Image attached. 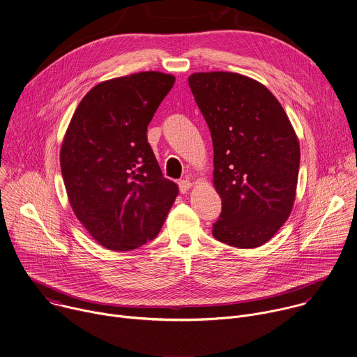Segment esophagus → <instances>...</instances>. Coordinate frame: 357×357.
Returning <instances> with one entry per match:
<instances>
[{"mask_svg":"<svg viewBox=\"0 0 357 357\" xmlns=\"http://www.w3.org/2000/svg\"><path fill=\"white\" fill-rule=\"evenodd\" d=\"M179 190L182 192V193H186L190 188H192V182H189L188 179H182V181H179Z\"/></svg>","mask_w":357,"mask_h":357,"instance_id":"esophagus-1","label":"esophagus"}]
</instances>
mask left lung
Instances as JSON below:
<instances>
[{"mask_svg":"<svg viewBox=\"0 0 357 357\" xmlns=\"http://www.w3.org/2000/svg\"><path fill=\"white\" fill-rule=\"evenodd\" d=\"M188 81L213 140V185L222 204L213 236L241 250L261 247L296 200L297 135L280 102L257 79L211 71Z\"/></svg>","mask_w":357,"mask_h":357,"instance_id":"1","label":"left lung"}]
</instances>
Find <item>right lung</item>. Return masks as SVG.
<instances>
[{
    "label": "right lung",
    "mask_w": 357,
    "mask_h": 357,
    "mask_svg": "<svg viewBox=\"0 0 357 357\" xmlns=\"http://www.w3.org/2000/svg\"><path fill=\"white\" fill-rule=\"evenodd\" d=\"M174 82L160 71L99 82L64 135L60 165L68 202L107 250L130 251L154 240L178 196L147 142V126Z\"/></svg>",
    "instance_id": "obj_1"
}]
</instances>
